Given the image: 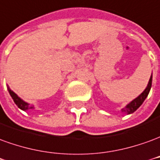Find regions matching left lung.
Instances as JSON below:
<instances>
[{
    "label": "left lung",
    "mask_w": 160,
    "mask_h": 160,
    "mask_svg": "<svg viewBox=\"0 0 160 160\" xmlns=\"http://www.w3.org/2000/svg\"><path fill=\"white\" fill-rule=\"evenodd\" d=\"M152 76H151L150 80H149V82H148V85H147V87L146 88V89H145L143 92L141 93L137 98H135V99L133 101H132L130 103L128 104L127 107L124 108L122 109V112H126V113H128V114H132V113H133L134 111L136 110L137 108H139V107H140L141 104L143 103V102L145 101V99L147 98V96H148V94H149L151 87H152Z\"/></svg>",
    "instance_id": "left-lung-1"
}]
</instances>
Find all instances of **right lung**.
<instances>
[{"mask_svg": "<svg viewBox=\"0 0 160 160\" xmlns=\"http://www.w3.org/2000/svg\"><path fill=\"white\" fill-rule=\"evenodd\" d=\"M8 89V92H9L11 97L13 98V102H15V104L18 106V108H20V109H22V110H28V109H32V108H33L32 106L29 105V104L27 103L26 102H24V101L21 100L20 97L17 96L15 93L13 92V90H11L9 88Z\"/></svg>", "mask_w": 160, "mask_h": 160, "instance_id": "add662e5", "label": "right lung"}]
</instances>
